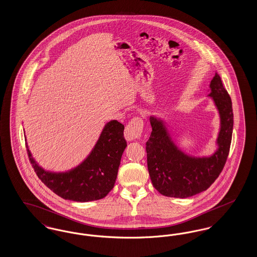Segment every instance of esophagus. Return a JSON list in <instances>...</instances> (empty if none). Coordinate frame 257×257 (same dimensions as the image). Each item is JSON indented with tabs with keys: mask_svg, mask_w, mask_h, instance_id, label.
I'll return each mask as SVG.
<instances>
[{
	"mask_svg": "<svg viewBox=\"0 0 257 257\" xmlns=\"http://www.w3.org/2000/svg\"><path fill=\"white\" fill-rule=\"evenodd\" d=\"M144 122L143 119L139 116H136L131 119V121L128 123V125L125 128L124 131V138L126 141L131 142L134 141L135 139H138L142 132H143Z\"/></svg>",
	"mask_w": 257,
	"mask_h": 257,
	"instance_id": "esophagus-1",
	"label": "esophagus"
}]
</instances>
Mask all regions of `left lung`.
Returning <instances> with one entry per match:
<instances>
[{"instance_id":"left-lung-1","label":"left lung","mask_w":257,"mask_h":257,"mask_svg":"<svg viewBox=\"0 0 257 257\" xmlns=\"http://www.w3.org/2000/svg\"><path fill=\"white\" fill-rule=\"evenodd\" d=\"M208 96L220 115L217 149L210 156L185 153L175 145L164 119L149 118L152 132L146 147L147 168L154 188L163 196L185 198L199 194L215 182L225 165L232 139V102L218 73L210 83Z\"/></svg>"}]
</instances>
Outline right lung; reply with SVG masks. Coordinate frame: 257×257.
<instances>
[{
    "label": "right lung",
    "mask_w": 257,
    "mask_h": 257,
    "mask_svg": "<svg viewBox=\"0 0 257 257\" xmlns=\"http://www.w3.org/2000/svg\"><path fill=\"white\" fill-rule=\"evenodd\" d=\"M123 131L124 125L117 120L106 123L86 159L66 171L44 170L33 157L28 144L26 147L38 178L51 191L67 200L87 202L105 197L113 188L123 151L127 147Z\"/></svg>",
    "instance_id": "obj_1"
}]
</instances>
